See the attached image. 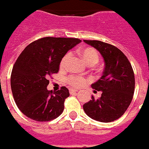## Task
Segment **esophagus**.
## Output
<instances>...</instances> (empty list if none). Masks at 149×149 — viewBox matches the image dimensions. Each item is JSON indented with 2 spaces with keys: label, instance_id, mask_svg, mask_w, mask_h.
<instances>
[{
  "label": "esophagus",
  "instance_id": "34e87169",
  "mask_svg": "<svg viewBox=\"0 0 149 149\" xmlns=\"http://www.w3.org/2000/svg\"><path fill=\"white\" fill-rule=\"evenodd\" d=\"M78 92V90L77 89H73V88H70V94H73L76 93V92Z\"/></svg>",
  "mask_w": 149,
  "mask_h": 149
}]
</instances>
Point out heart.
Wrapping results in <instances>:
<instances>
[{
    "instance_id": "b5f03b06",
    "label": "heart",
    "mask_w": 149,
    "mask_h": 149,
    "mask_svg": "<svg viewBox=\"0 0 149 149\" xmlns=\"http://www.w3.org/2000/svg\"><path fill=\"white\" fill-rule=\"evenodd\" d=\"M81 57L82 60L85 61L86 64H92L95 65L98 62L99 60V55L96 50H95L92 47H86L81 50L80 51ZM70 54H67L61 62V67H64L67 61H68ZM69 83L72 86L75 87H80V86H84L86 83V79L82 78L81 77H77V76H72L68 79Z\"/></svg>"
}]
</instances>
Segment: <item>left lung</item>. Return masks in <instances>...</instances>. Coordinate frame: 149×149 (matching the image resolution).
I'll return each instance as SVG.
<instances>
[{
  "instance_id": "8db88e82",
  "label": "left lung",
  "mask_w": 149,
  "mask_h": 149,
  "mask_svg": "<svg viewBox=\"0 0 149 149\" xmlns=\"http://www.w3.org/2000/svg\"><path fill=\"white\" fill-rule=\"evenodd\" d=\"M83 42L95 48L104 62L102 77L92 84L94 92L101 91L102 96L95 99L92 95V100L85 104L83 110L95 120L103 123L116 120L127 111L134 94L132 66L124 54L115 46L96 40Z\"/></svg>"
}]
</instances>
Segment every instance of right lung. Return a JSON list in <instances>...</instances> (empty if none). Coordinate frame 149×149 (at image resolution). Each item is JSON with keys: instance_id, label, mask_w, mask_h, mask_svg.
I'll return each instance as SVG.
<instances>
[{"instance_id": "right-lung-1", "label": "right lung", "mask_w": 149, "mask_h": 149, "mask_svg": "<svg viewBox=\"0 0 149 149\" xmlns=\"http://www.w3.org/2000/svg\"><path fill=\"white\" fill-rule=\"evenodd\" d=\"M80 42L79 38L46 37L32 42L22 51L13 67L10 85L15 102L26 117L42 122L62 113L69 90L63 86L50 92L48 78L58 72L67 51Z\"/></svg>"}]
</instances>
